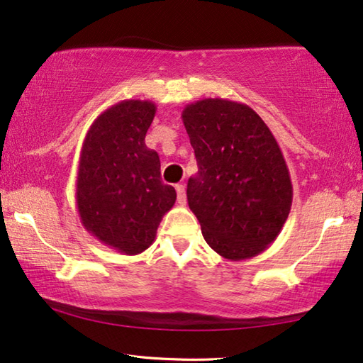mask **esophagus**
Masks as SVG:
<instances>
[{
  "label": "esophagus",
  "mask_w": 363,
  "mask_h": 363,
  "mask_svg": "<svg viewBox=\"0 0 363 363\" xmlns=\"http://www.w3.org/2000/svg\"><path fill=\"white\" fill-rule=\"evenodd\" d=\"M176 192H177V203L184 206V205L187 203V197H186V186H184V184H177V186H176Z\"/></svg>",
  "instance_id": "34e87169"
}]
</instances>
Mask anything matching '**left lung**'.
Returning a JSON list of instances; mask_svg holds the SVG:
<instances>
[{
  "mask_svg": "<svg viewBox=\"0 0 363 363\" xmlns=\"http://www.w3.org/2000/svg\"><path fill=\"white\" fill-rule=\"evenodd\" d=\"M182 123L199 166L187 202L206 244L231 262L262 254L292 205L289 169L272 130L250 106L224 99L191 103Z\"/></svg>",
  "mask_w": 363,
  "mask_h": 363,
  "instance_id": "left-lung-1",
  "label": "left lung"
}]
</instances>
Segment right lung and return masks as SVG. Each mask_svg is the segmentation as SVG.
<instances>
[{
  "label": "right lung",
  "instance_id": "add662e5",
  "mask_svg": "<svg viewBox=\"0 0 363 363\" xmlns=\"http://www.w3.org/2000/svg\"><path fill=\"white\" fill-rule=\"evenodd\" d=\"M157 113L150 100H123L105 109L80 150L76 203L82 226L111 249L137 255L153 244L176 202L161 182L158 153L145 145Z\"/></svg>",
  "mask_w": 363,
  "mask_h": 363
}]
</instances>
